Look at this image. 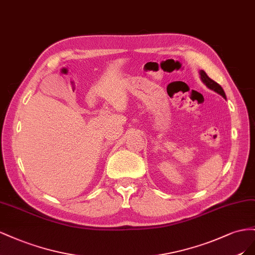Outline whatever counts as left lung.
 I'll return each instance as SVG.
<instances>
[{
  "label": "left lung",
  "instance_id": "left-lung-1",
  "mask_svg": "<svg viewBox=\"0 0 255 255\" xmlns=\"http://www.w3.org/2000/svg\"><path fill=\"white\" fill-rule=\"evenodd\" d=\"M199 74H200V78H201V80H202V82L204 83V84L208 87L209 90H212V91L218 93V94H219V95H221L224 99H227V96H225V93H224L223 89L221 87V85H219L217 82H215L214 80L210 79V78L206 75V72H205L204 70H200Z\"/></svg>",
  "mask_w": 255,
  "mask_h": 255
}]
</instances>
